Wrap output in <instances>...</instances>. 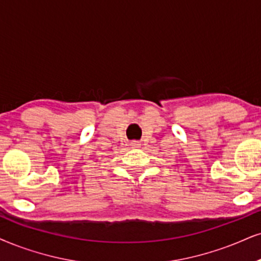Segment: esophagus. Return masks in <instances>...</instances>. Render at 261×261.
I'll return each mask as SVG.
<instances>
[{
    "mask_svg": "<svg viewBox=\"0 0 261 261\" xmlns=\"http://www.w3.org/2000/svg\"><path fill=\"white\" fill-rule=\"evenodd\" d=\"M130 146L132 147H139L140 146V143H139V141L134 140V141H132V143H130Z\"/></svg>",
    "mask_w": 261,
    "mask_h": 261,
    "instance_id": "34e87169",
    "label": "esophagus"
}]
</instances>
